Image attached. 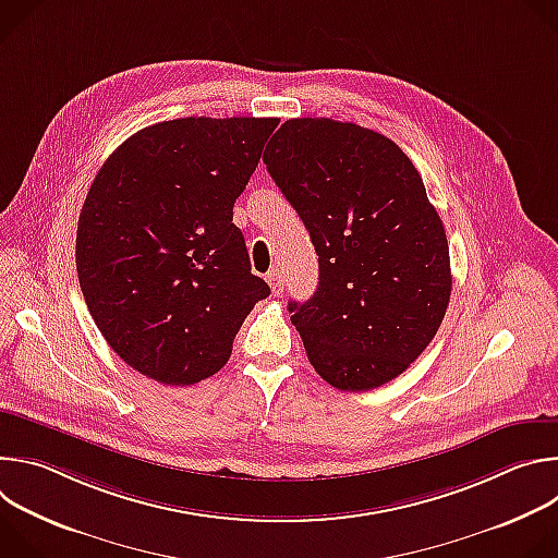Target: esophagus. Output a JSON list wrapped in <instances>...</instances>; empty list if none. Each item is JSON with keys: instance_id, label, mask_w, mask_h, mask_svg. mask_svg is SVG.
I'll return each mask as SVG.
<instances>
[{"instance_id": "esophagus-1", "label": "esophagus", "mask_w": 558, "mask_h": 558, "mask_svg": "<svg viewBox=\"0 0 558 558\" xmlns=\"http://www.w3.org/2000/svg\"><path fill=\"white\" fill-rule=\"evenodd\" d=\"M267 282H269L274 295H282V291H284V276H282L280 269H271L267 274Z\"/></svg>"}]
</instances>
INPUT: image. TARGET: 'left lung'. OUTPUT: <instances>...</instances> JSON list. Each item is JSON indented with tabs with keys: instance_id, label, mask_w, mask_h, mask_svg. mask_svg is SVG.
<instances>
[{
	"instance_id": "obj_1",
	"label": "left lung",
	"mask_w": 558,
	"mask_h": 558,
	"mask_svg": "<svg viewBox=\"0 0 558 558\" xmlns=\"http://www.w3.org/2000/svg\"><path fill=\"white\" fill-rule=\"evenodd\" d=\"M263 161L308 229L320 282L289 302L306 357L340 390L402 375L435 338L452 289L446 231L411 158L333 119H289Z\"/></svg>"
}]
</instances>
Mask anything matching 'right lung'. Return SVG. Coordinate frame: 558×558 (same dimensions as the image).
<instances>
[{
	"instance_id": "add662e5",
	"label": "right lung",
	"mask_w": 558,
	"mask_h": 558,
	"mask_svg": "<svg viewBox=\"0 0 558 558\" xmlns=\"http://www.w3.org/2000/svg\"><path fill=\"white\" fill-rule=\"evenodd\" d=\"M278 119L187 117L123 141L86 196L76 274L112 351L190 386L218 373L269 284L252 274L233 203Z\"/></svg>"
}]
</instances>
